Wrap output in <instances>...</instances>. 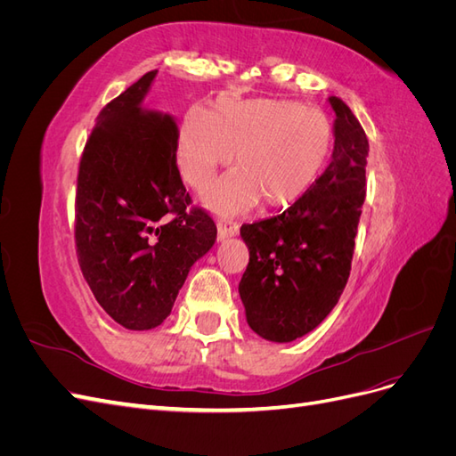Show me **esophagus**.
<instances>
[{
  "label": "esophagus",
  "mask_w": 456,
  "mask_h": 456,
  "mask_svg": "<svg viewBox=\"0 0 456 456\" xmlns=\"http://www.w3.org/2000/svg\"><path fill=\"white\" fill-rule=\"evenodd\" d=\"M238 232H240V226L236 223H223V220H220V223L216 224V233H218L220 241L238 236Z\"/></svg>",
  "instance_id": "obj_1"
}]
</instances>
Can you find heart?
Wrapping results in <instances>:
<instances>
[{
    "instance_id": "obj_1",
    "label": "heart",
    "mask_w": 456,
    "mask_h": 456,
    "mask_svg": "<svg viewBox=\"0 0 456 456\" xmlns=\"http://www.w3.org/2000/svg\"><path fill=\"white\" fill-rule=\"evenodd\" d=\"M335 146L327 114L280 99H218L213 112L194 108L183 118L175 163L183 181L205 190L236 150V169L207 191L205 205L218 216L268 207H289L320 181Z\"/></svg>"
}]
</instances>
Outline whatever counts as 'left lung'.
Segmentation results:
<instances>
[{
    "instance_id": "8db88e82",
    "label": "left lung",
    "mask_w": 456,
    "mask_h": 456,
    "mask_svg": "<svg viewBox=\"0 0 456 456\" xmlns=\"http://www.w3.org/2000/svg\"><path fill=\"white\" fill-rule=\"evenodd\" d=\"M337 116L333 156L306 196L281 215L243 224L249 265L240 281L247 323L262 338L291 342L320 325L346 287L365 201L369 141L346 102Z\"/></svg>"
}]
</instances>
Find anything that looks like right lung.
<instances>
[{
  "mask_svg": "<svg viewBox=\"0 0 456 456\" xmlns=\"http://www.w3.org/2000/svg\"><path fill=\"white\" fill-rule=\"evenodd\" d=\"M158 70L108 102L79 161L76 247L96 302L121 327L163 323L194 262L216 240L175 163L176 123L150 112Z\"/></svg>",
  "mask_w": 456,
  "mask_h": 456,
  "instance_id": "right-lung-1",
  "label": "right lung"
}]
</instances>
